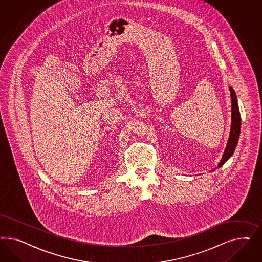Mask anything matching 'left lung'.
<instances>
[{
  "mask_svg": "<svg viewBox=\"0 0 262 262\" xmlns=\"http://www.w3.org/2000/svg\"><path fill=\"white\" fill-rule=\"evenodd\" d=\"M230 97H231V127H230V137L226 150L224 151L222 159L218 167L224 165V163L232 156L233 151L236 148L239 135H240V127H241V116L238 108L237 97L232 88H230Z\"/></svg>",
  "mask_w": 262,
  "mask_h": 262,
  "instance_id": "1",
  "label": "left lung"
}]
</instances>
